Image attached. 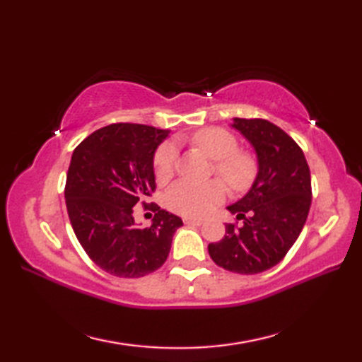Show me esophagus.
Wrapping results in <instances>:
<instances>
[{
    "instance_id": "34e87169",
    "label": "esophagus",
    "mask_w": 362,
    "mask_h": 362,
    "mask_svg": "<svg viewBox=\"0 0 362 362\" xmlns=\"http://www.w3.org/2000/svg\"><path fill=\"white\" fill-rule=\"evenodd\" d=\"M183 222L185 224H191V226H202V219H196V218H183Z\"/></svg>"
}]
</instances>
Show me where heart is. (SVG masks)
<instances>
[{
    "label": "heart",
    "mask_w": 362,
    "mask_h": 362,
    "mask_svg": "<svg viewBox=\"0 0 362 362\" xmlns=\"http://www.w3.org/2000/svg\"><path fill=\"white\" fill-rule=\"evenodd\" d=\"M194 143L216 161V173L235 191L247 189L257 177V161L250 153L238 151L236 138L219 127L199 130ZM177 146L165 143L156 156V174L160 180L168 179L177 165ZM226 196V187L221 180L197 182L182 179L168 189L166 202L169 209L183 216L199 218L209 213Z\"/></svg>",
    "instance_id": "obj_1"
}]
</instances>
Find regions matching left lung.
Masks as SVG:
<instances>
[{
	"instance_id": "8db88e82",
	"label": "left lung",
	"mask_w": 362,
	"mask_h": 362,
	"mask_svg": "<svg viewBox=\"0 0 362 362\" xmlns=\"http://www.w3.org/2000/svg\"><path fill=\"white\" fill-rule=\"evenodd\" d=\"M257 156L250 189L227 210L243 224L209 244L211 259L226 271L253 275L279 264L302 232L311 206V175L303 151L266 119L233 118L232 124Z\"/></svg>"
}]
</instances>
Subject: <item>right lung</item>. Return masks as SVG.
<instances>
[{"instance_id":"1","label":"right lung","mask_w":362,"mask_h":362,"mask_svg":"<svg viewBox=\"0 0 362 362\" xmlns=\"http://www.w3.org/2000/svg\"><path fill=\"white\" fill-rule=\"evenodd\" d=\"M169 135L143 124H110L88 135L71 156L65 202L83 250L103 271L140 279L165 263L179 216L152 204L151 227L134 218L156 189L153 157ZM148 209V206H144Z\"/></svg>"}]
</instances>
